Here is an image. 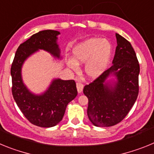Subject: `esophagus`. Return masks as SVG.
<instances>
[{"label": "esophagus", "instance_id": "1", "mask_svg": "<svg viewBox=\"0 0 154 154\" xmlns=\"http://www.w3.org/2000/svg\"><path fill=\"white\" fill-rule=\"evenodd\" d=\"M83 84L80 82H76V87H77V90H78L79 93H81L82 92V89H83Z\"/></svg>", "mask_w": 154, "mask_h": 154}]
</instances>
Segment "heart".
Returning <instances> with one entry per match:
<instances>
[{"mask_svg": "<svg viewBox=\"0 0 154 154\" xmlns=\"http://www.w3.org/2000/svg\"><path fill=\"white\" fill-rule=\"evenodd\" d=\"M112 45L107 40L98 38L87 39L73 48L72 59L69 67L77 69V64L85 63V72L88 77L95 79L104 72L112 55Z\"/></svg>", "mask_w": 154, "mask_h": 154, "instance_id": "heart-1", "label": "heart"}]
</instances>
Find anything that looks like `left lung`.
<instances>
[{
  "instance_id": "obj_1",
  "label": "left lung",
  "mask_w": 154,
  "mask_h": 154,
  "mask_svg": "<svg viewBox=\"0 0 154 154\" xmlns=\"http://www.w3.org/2000/svg\"><path fill=\"white\" fill-rule=\"evenodd\" d=\"M117 46L109 69L85 85L89 99L87 115L96 126L109 127L123 120L133 107L139 93L140 65L131 44L116 34ZM115 76L116 80L108 79Z\"/></svg>"
}]
</instances>
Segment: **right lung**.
I'll return each mask as SVG.
<instances>
[{
    "label": "right lung",
    "instance_id": "1",
    "mask_svg": "<svg viewBox=\"0 0 154 154\" xmlns=\"http://www.w3.org/2000/svg\"><path fill=\"white\" fill-rule=\"evenodd\" d=\"M60 32L44 30L20 45L12 62V95L17 106L30 123L40 127H52L62 119L67 105L77 96L74 80L53 79L47 90L40 95L32 93L24 85L21 69L24 61L39 49L61 58L57 43Z\"/></svg>",
    "mask_w": 154,
    "mask_h": 154
}]
</instances>
